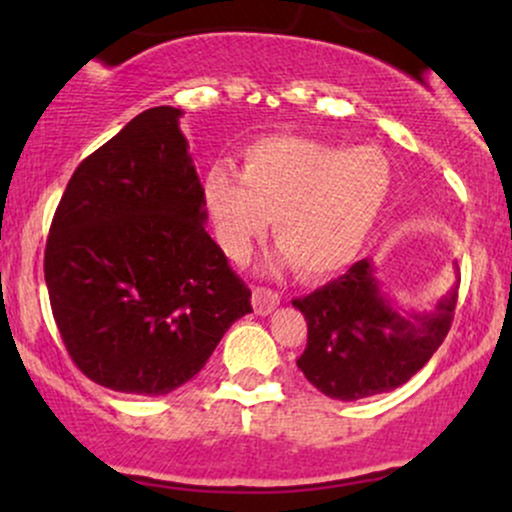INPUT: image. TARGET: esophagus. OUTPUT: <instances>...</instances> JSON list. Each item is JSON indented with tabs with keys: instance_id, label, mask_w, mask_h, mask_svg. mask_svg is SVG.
Listing matches in <instances>:
<instances>
[{
	"instance_id": "1",
	"label": "esophagus",
	"mask_w": 512,
	"mask_h": 512,
	"mask_svg": "<svg viewBox=\"0 0 512 512\" xmlns=\"http://www.w3.org/2000/svg\"><path fill=\"white\" fill-rule=\"evenodd\" d=\"M281 296L267 286H255L252 289V308H255L257 315H269L279 305Z\"/></svg>"
}]
</instances>
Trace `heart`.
<instances>
[{
	"instance_id": "heart-1",
	"label": "heart",
	"mask_w": 512,
	"mask_h": 512,
	"mask_svg": "<svg viewBox=\"0 0 512 512\" xmlns=\"http://www.w3.org/2000/svg\"><path fill=\"white\" fill-rule=\"evenodd\" d=\"M390 187L392 168L378 149L267 137L245 149L240 175L209 170L204 202L228 257L243 260L274 219L281 257L303 276H322L358 255Z\"/></svg>"
}]
</instances>
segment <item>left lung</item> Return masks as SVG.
I'll return each instance as SVG.
<instances>
[{
  "mask_svg": "<svg viewBox=\"0 0 512 512\" xmlns=\"http://www.w3.org/2000/svg\"><path fill=\"white\" fill-rule=\"evenodd\" d=\"M457 286L433 313H399L380 293L373 264L349 272L303 298H293L308 322L298 368L322 395L342 402L404 385L438 351L455 317Z\"/></svg>",
  "mask_w": 512,
  "mask_h": 512,
  "instance_id": "left-lung-1",
  "label": "left lung"
}]
</instances>
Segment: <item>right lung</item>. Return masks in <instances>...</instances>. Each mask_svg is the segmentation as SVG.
I'll return each mask as SVG.
<instances>
[{"label": "right lung", "instance_id": "obj_1", "mask_svg": "<svg viewBox=\"0 0 512 512\" xmlns=\"http://www.w3.org/2000/svg\"><path fill=\"white\" fill-rule=\"evenodd\" d=\"M178 108L144 110L79 163L52 216L45 284L76 368L125 395L192 380L250 289L204 231Z\"/></svg>", "mask_w": 512, "mask_h": 512}]
</instances>
